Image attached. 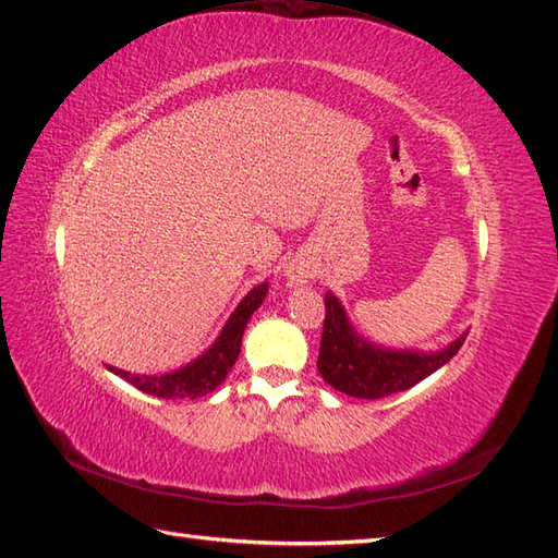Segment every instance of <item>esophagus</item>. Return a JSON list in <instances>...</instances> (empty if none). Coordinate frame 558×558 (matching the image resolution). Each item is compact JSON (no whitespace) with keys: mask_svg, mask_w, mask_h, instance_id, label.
Masks as SVG:
<instances>
[{"mask_svg":"<svg viewBox=\"0 0 558 558\" xmlns=\"http://www.w3.org/2000/svg\"><path fill=\"white\" fill-rule=\"evenodd\" d=\"M284 276H288L290 284H306L311 276H314V270H311L304 262H292L288 270H284Z\"/></svg>","mask_w":558,"mask_h":558,"instance_id":"obj_1","label":"esophagus"}]
</instances>
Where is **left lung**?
I'll list each match as a JSON object with an SVG mask.
<instances>
[{"instance_id":"left-lung-1","label":"left lung","mask_w":558,"mask_h":558,"mask_svg":"<svg viewBox=\"0 0 558 558\" xmlns=\"http://www.w3.org/2000/svg\"><path fill=\"white\" fill-rule=\"evenodd\" d=\"M461 332L457 340L435 352L423 349H392L371 342L349 320L338 294L326 292V323L318 352V373L330 387L356 399H383L404 392L427 375L442 368L465 342Z\"/></svg>"}]
</instances>
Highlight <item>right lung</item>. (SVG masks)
Returning a JSON list of instances; mask_svg holds the SVG:
<instances>
[{"label":"right lung","mask_w":558,"mask_h":558,"mask_svg":"<svg viewBox=\"0 0 558 558\" xmlns=\"http://www.w3.org/2000/svg\"><path fill=\"white\" fill-rule=\"evenodd\" d=\"M268 292V282L256 284L247 294L242 296V302L232 311L230 318L226 320L223 330L218 332V338L204 349V352L192 359L190 364L180 366L175 371L166 373H131L116 366H107L113 375H119L125 383L135 385L137 390L151 397L161 399H199L204 395L214 392L216 387L226 380L230 368L235 366L242 347V335L254 311L264 304Z\"/></svg>","instance_id":"1"}]
</instances>
